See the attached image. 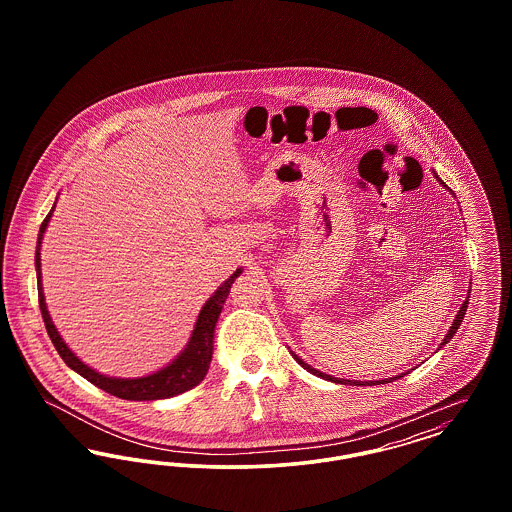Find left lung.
Masks as SVG:
<instances>
[{"label":"left lung","instance_id":"1","mask_svg":"<svg viewBox=\"0 0 512 512\" xmlns=\"http://www.w3.org/2000/svg\"><path fill=\"white\" fill-rule=\"evenodd\" d=\"M434 176H436V180H438L439 184L443 186V188H447L445 186V182H441V178H439L436 171H434ZM451 192V190H449ZM468 295H470V290H468ZM466 307H468V297L464 299L463 305H461V309H459V313L455 315V320H453V324L449 326V330H447V334H445V338L441 340L439 343L438 349H441L445 343H449L451 338L457 334V330H459V326H461V322H463L464 315H466ZM293 355V359L299 363V365L303 366L307 372H311V374H315L318 378H324V380H330V382H334V384H343V386H380V384H390L393 380H399V378H403L405 374H409L411 370H407V372H401V374H397V376H391V378H382V380H365V382H361V380H347V378H336V376H330V374H326V372H320L317 368H313V366L309 365V363H305L301 357H297L293 351H290ZM438 353V351H436Z\"/></svg>","mask_w":512,"mask_h":512}]
</instances>
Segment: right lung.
<instances>
[{
  "label": "right lung",
  "instance_id": "obj_1",
  "mask_svg": "<svg viewBox=\"0 0 512 512\" xmlns=\"http://www.w3.org/2000/svg\"><path fill=\"white\" fill-rule=\"evenodd\" d=\"M57 203V201H55ZM55 203L48 213V217L42 222L40 232H38V242H36V255H34V267H36V280H38V301H40V311L42 318L46 322L49 338L53 341L57 353L61 359L67 363V366L86 378L90 384L98 386L99 390L107 391L115 397H121L126 401H155V399H169L174 395H180L184 391L195 388L207 374L211 359H213V341H215V328L219 322L222 305L228 299L230 288L234 280L244 272V268H236V272L226 278L219 286V290L213 293L205 305L201 307L197 320H195L192 336L186 343V347L172 359L169 365L140 376V378H117V376H107L103 372H98L96 368L86 365L82 359L76 357L73 349L61 338L57 332L51 315H49L48 305H46V295H44V286H42V259H40V249H42V240L48 230L49 220L55 211Z\"/></svg>",
  "mask_w": 512,
  "mask_h": 512
}]
</instances>
